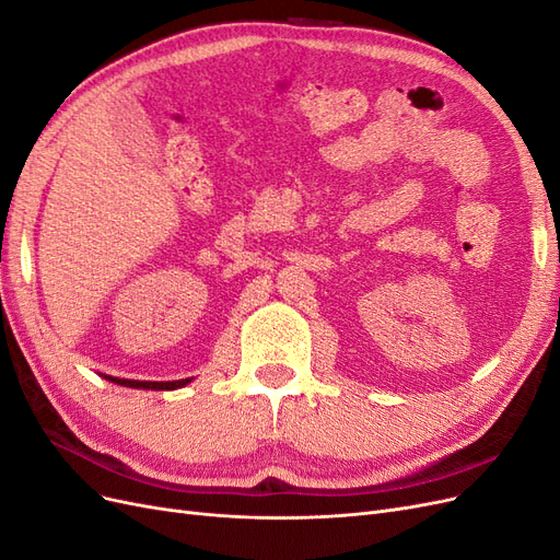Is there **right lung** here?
<instances>
[{
    "instance_id": "obj_1",
    "label": "right lung",
    "mask_w": 560,
    "mask_h": 560,
    "mask_svg": "<svg viewBox=\"0 0 560 560\" xmlns=\"http://www.w3.org/2000/svg\"><path fill=\"white\" fill-rule=\"evenodd\" d=\"M107 381L124 385V387H138V389H177L184 387L186 383H191V378H182V381H167V383H159V381H130V378H116V376H105Z\"/></svg>"
}]
</instances>
